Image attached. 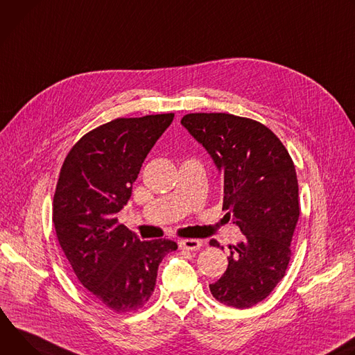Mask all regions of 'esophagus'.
<instances>
[{
	"label": "esophagus",
	"mask_w": 355,
	"mask_h": 355,
	"mask_svg": "<svg viewBox=\"0 0 355 355\" xmlns=\"http://www.w3.org/2000/svg\"><path fill=\"white\" fill-rule=\"evenodd\" d=\"M202 245H203V241H202V240L190 239V240H183V241H180V248L190 250V251H198V250L202 248Z\"/></svg>",
	"instance_id": "obj_1"
}]
</instances>
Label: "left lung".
<instances>
[{"mask_svg": "<svg viewBox=\"0 0 355 355\" xmlns=\"http://www.w3.org/2000/svg\"><path fill=\"white\" fill-rule=\"evenodd\" d=\"M180 124L223 176V210L244 235L230 247L228 266L210 291L227 306L248 309L273 291L291 261L300 214L295 165L279 138L250 118L198 112L184 115ZM210 245L220 247L216 240Z\"/></svg>", "mask_w": 355, "mask_h": 355, "instance_id": "obj_1", "label": "left lung"}]
</instances>
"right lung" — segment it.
Returning a JSON list of instances; mask_svg holds the SVG:
<instances>
[{"instance_id":"obj_1","label":"right lung","mask_w":355,"mask_h":355,"mask_svg":"<svg viewBox=\"0 0 355 355\" xmlns=\"http://www.w3.org/2000/svg\"><path fill=\"white\" fill-rule=\"evenodd\" d=\"M173 116L116 118L78 141L60 169L53 198L59 244L80 284L118 313L148 302L157 266L178 250L166 239L141 241L116 220L131 199L146 155Z\"/></svg>"}]
</instances>
